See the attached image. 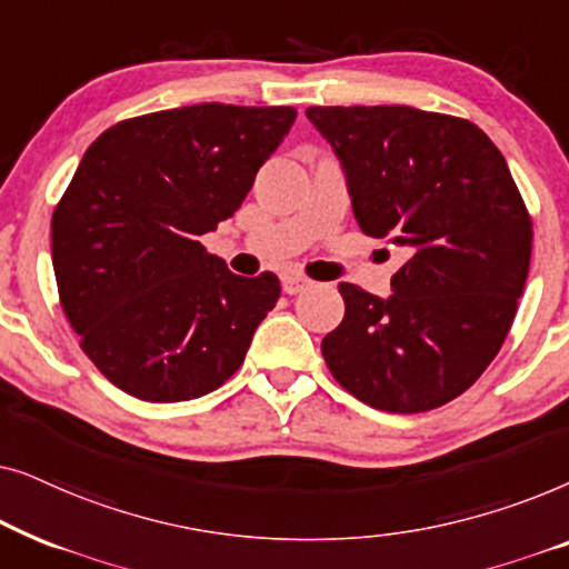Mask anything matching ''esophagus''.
<instances>
[{
  "mask_svg": "<svg viewBox=\"0 0 569 569\" xmlns=\"http://www.w3.org/2000/svg\"><path fill=\"white\" fill-rule=\"evenodd\" d=\"M310 284H313V282H310L308 277H300V274H284L282 277V290L287 295H298L302 290H308Z\"/></svg>",
  "mask_w": 569,
  "mask_h": 569,
  "instance_id": "esophagus-1",
  "label": "esophagus"
}]
</instances>
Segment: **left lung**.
Returning <instances> with one entry per match:
<instances>
[{"mask_svg":"<svg viewBox=\"0 0 569 569\" xmlns=\"http://www.w3.org/2000/svg\"><path fill=\"white\" fill-rule=\"evenodd\" d=\"M365 236L409 253L386 300L341 282L321 341L331 376L372 409L417 415L477 383L508 337L531 263V214L477 123L409 106H313Z\"/></svg>","mask_w":569,"mask_h":569,"instance_id":"1","label":"left lung"}]
</instances>
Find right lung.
Segmentation results:
<instances>
[{
	"label": "right lung",
	"mask_w": 569,
	"mask_h": 569,
	"mask_svg": "<svg viewBox=\"0 0 569 569\" xmlns=\"http://www.w3.org/2000/svg\"><path fill=\"white\" fill-rule=\"evenodd\" d=\"M290 106L199 103L119 121L82 154L51 217L61 308L116 388L173 403L220 388L279 300L201 236L243 204L295 123Z\"/></svg>",
	"instance_id": "1"
}]
</instances>
